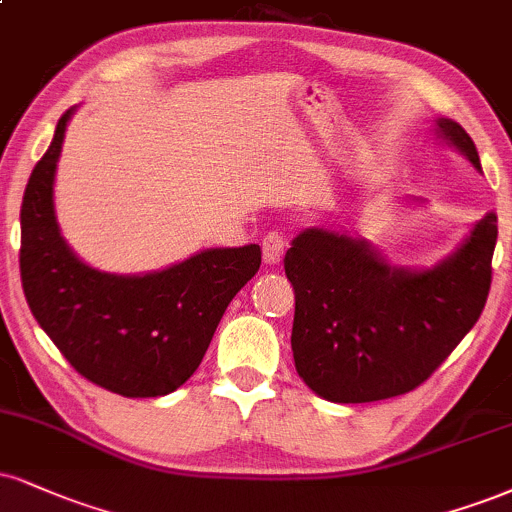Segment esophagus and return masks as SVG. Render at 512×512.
I'll use <instances>...</instances> for the list:
<instances>
[{
  "instance_id": "obj_1",
  "label": "esophagus",
  "mask_w": 512,
  "mask_h": 512,
  "mask_svg": "<svg viewBox=\"0 0 512 512\" xmlns=\"http://www.w3.org/2000/svg\"><path fill=\"white\" fill-rule=\"evenodd\" d=\"M283 252H286V236L279 231H269L267 236L262 240V257L264 262L272 267V264H279Z\"/></svg>"
}]
</instances>
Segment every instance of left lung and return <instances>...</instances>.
<instances>
[{"instance_id":"8db88e82","label":"left lung","mask_w":512,"mask_h":512,"mask_svg":"<svg viewBox=\"0 0 512 512\" xmlns=\"http://www.w3.org/2000/svg\"><path fill=\"white\" fill-rule=\"evenodd\" d=\"M436 131L477 171V147L460 123ZM498 219L489 212L470 238L432 269L391 267L367 240L307 229L286 252L295 291L293 360L317 396L372 403L415 391L477 324L491 288Z\"/></svg>"}]
</instances>
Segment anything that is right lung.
Masks as SVG:
<instances>
[{
	"instance_id": "right-lung-1",
	"label": "right lung",
	"mask_w": 512,
	"mask_h": 512,
	"mask_svg": "<svg viewBox=\"0 0 512 512\" xmlns=\"http://www.w3.org/2000/svg\"><path fill=\"white\" fill-rule=\"evenodd\" d=\"M71 114L59 119L23 193V293L80 377L126 398L166 396L200 367L233 295L260 269L262 250L214 248L145 276L97 272L80 262L54 217V174Z\"/></svg>"
}]
</instances>
